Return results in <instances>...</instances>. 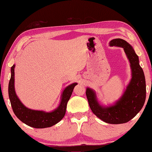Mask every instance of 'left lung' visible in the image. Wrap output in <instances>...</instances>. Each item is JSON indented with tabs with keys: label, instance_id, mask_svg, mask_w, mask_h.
Segmentation results:
<instances>
[{
	"label": "left lung",
	"instance_id": "8db88e82",
	"mask_svg": "<svg viewBox=\"0 0 152 152\" xmlns=\"http://www.w3.org/2000/svg\"><path fill=\"white\" fill-rule=\"evenodd\" d=\"M110 46L124 49L130 63L131 79L123 94L112 104L103 105L97 99L95 90L86 88V95L92 113L103 122L120 124L129 122L142 109L146 100V80L144 72L139 64V56L133 47L124 39L111 40Z\"/></svg>",
	"mask_w": 152,
	"mask_h": 152
}]
</instances>
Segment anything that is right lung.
<instances>
[{
	"mask_svg": "<svg viewBox=\"0 0 152 152\" xmlns=\"http://www.w3.org/2000/svg\"><path fill=\"white\" fill-rule=\"evenodd\" d=\"M15 66L11 67V78L8 85V95L13 113L22 122L34 128L51 127L61 120L66 114L67 103L72 96L74 87L77 83H73L66 86L61 94L60 102L55 109L50 112L33 110L26 107L19 99L15 90Z\"/></svg>",
	"mask_w": 152,
	"mask_h": 152,
	"instance_id": "add662e5",
	"label": "right lung"
}]
</instances>
